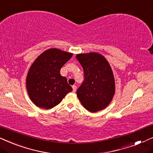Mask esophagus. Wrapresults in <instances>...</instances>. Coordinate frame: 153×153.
I'll list each match as a JSON object with an SVG mask.
<instances>
[{
    "instance_id": "1",
    "label": "esophagus",
    "mask_w": 153,
    "mask_h": 153,
    "mask_svg": "<svg viewBox=\"0 0 153 153\" xmlns=\"http://www.w3.org/2000/svg\"><path fill=\"white\" fill-rule=\"evenodd\" d=\"M72 88H73V92H75V91H76V89H77V87L75 86V85H73Z\"/></svg>"
}]
</instances>
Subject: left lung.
I'll return each instance as SVG.
<instances>
[{"label": "left lung", "mask_w": 153, "mask_h": 153, "mask_svg": "<svg viewBox=\"0 0 153 153\" xmlns=\"http://www.w3.org/2000/svg\"><path fill=\"white\" fill-rule=\"evenodd\" d=\"M77 59L84 70L85 80L77 90V96L87 111L103 110L113 100L115 78L109 63L98 52L78 54Z\"/></svg>", "instance_id": "obj_1"}]
</instances>
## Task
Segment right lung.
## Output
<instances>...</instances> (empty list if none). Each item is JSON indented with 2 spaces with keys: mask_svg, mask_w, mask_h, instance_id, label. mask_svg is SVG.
I'll list each match as a JSON object with an SVG mask.
<instances>
[{
  "mask_svg": "<svg viewBox=\"0 0 153 153\" xmlns=\"http://www.w3.org/2000/svg\"><path fill=\"white\" fill-rule=\"evenodd\" d=\"M72 56L71 52L50 48L40 54L31 64L26 85L30 99L36 106L52 108L73 90L66 77L60 74L62 67Z\"/></svg>",
  "mask_w": 153,
  "mask_h": 153,
  "instance_id": "1",
  "label": "right lung"
}]
</instances>
